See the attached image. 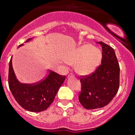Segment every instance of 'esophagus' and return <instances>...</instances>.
Here are the masks:
<instances>
[{"mask_svg":"<svg viewBox=\"0 0 135 135\" xmlns=\"http://www.w3.org/2000/svg\"><path fill=\"white\" fill-rule=\"evenodd\" d=\"M74 75L73 74H71V73H70V74L68 75V77H74Z\"/></svg>","mask_w":135,"mask_h":135,"instance_id":"34e87169","label":"esophagus"}]
</instances>
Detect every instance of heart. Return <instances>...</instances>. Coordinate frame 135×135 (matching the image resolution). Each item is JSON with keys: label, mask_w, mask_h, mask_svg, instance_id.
I'll list each match as a JSON object with an SVG mask.
<instances>
[{"label": "heart", "mask_w": 135, "mask_h": 135, "mask_svg": "<svg viewBox=\"0 0 135 135\" xmlns=\"http://www.w3.org/2000/svg\"><path fill=\"white\" fill-rule=\"evenodd\" d=\"M101 56L99 49L90 45H83L69 52L65 59L69 64H76L78 73L88 75L93 72L99 65Z\"/></svg>", "instance_id": "obj_1"}]
</instances>
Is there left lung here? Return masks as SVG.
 Returning <instances> with one entry per match:
<instances>
[{
	"mask_svg": "<svg viewBox=\"0 0 135 135\" xmlns=\"http://www.w3.org/2000/svg\"><path fill=\"white\" fill-rule=\"evenodd\" d=\"M101 64L93 73L81 76V91L78 99L86 109L101 108L109 104L120 86V66L114 49L103 42Z\"/></svg>",
	"mask_w": 135,
	"mask_h": 135,
	"instance_id": "obj_1",
	"label": "left lung"
}]
</instances>
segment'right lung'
Here are the masks:
<instances>
[{"label": "right lung", "instance_id": "add662e5", "mask_svg": "<svg viewBox=\"0 0 135 135\" xmlns=\"http://www.w3.org/2000/svg\"><path fill=\"white\" fill-rule=\"evenodd\" d=\"M31 39H27L26 42ZM22 45L23 44L19 46ZM65 79V76L49 70L47 76L40 82L34 84H22L16 78L12 66V58L9 62V89L20 105L30 112H40L47 109L54 101Z\"/></svg>", "mask_w": 135, "mask_h": 135}]
</instances>
